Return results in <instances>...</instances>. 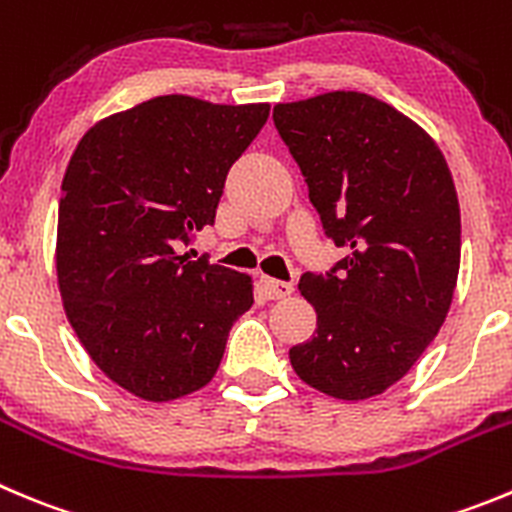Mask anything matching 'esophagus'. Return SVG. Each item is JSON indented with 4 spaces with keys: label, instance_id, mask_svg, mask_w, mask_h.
Wrapping results in <instances>:
<instances>
[{
    "label": "esophagus",
    "instance_id": "1",
    "mask_svg": "<svg viewBox=\"0 0 512 512\" xmlns=\"http://www.w3.org/2000/svg\"><path fill=\"white\" fill-rule=\"evenodd\" d=\"M262 293L267 295L270 300H280V298H288L293 293V283H283V280H272V278H262Z\"/></svg>",
    "mask_w": 512,
    "mask_h": 512
}]
</instances>
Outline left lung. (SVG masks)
I'll return each mask as SVG.
<instances>
[{"instance_id": "obj_1", "label": "left lung", "mask_w": 512, "mask_h": 512, "mask_svg": "<svg viewBox=\"0 0 512 512\" xmlns=\"http://www.w3.org/2000/svg\"><path fill=\"white\" fill-rule=\"evenodd\" d=\"M288 143L326 234L348 255L300 278L315 308L295 374L346 401L384 394L442 328L460 272V202L450 166L422 126L379 98L333 90L278 103Z\"/></svg>"}]
</instances>
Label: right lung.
<instances>
[{"mask_svg":"<svg viewBox=\"0 0 512 512\" xmlns=\"http://www.w3.org/2000/svg\"><path fill=\"white\" fill-rule=\"evenodd\" d=\"M267 103L159 95L95 123L62 179L57 285L70 326L113 384L171 401L214 379L252 278L181 255L214 224L224 179Z\"/></svg>","mask_w":512,"mask_h":512,"instance_id":"obj_1","label":"right lung"}]
</instances>
